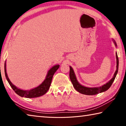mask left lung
Masks as SVG:
<instances>
[{
  "label": "left lung",
  "instance_id": "obj_1",
  "mask_svg": "<svg viewBox=\"0 0 126 126\" xmlns=\"http://www.w3.org/2000/svg\"><path fill=\"white\" fill-rule=\"evenodd\" d=\"M113 40V42L114 43L115 46L117 47V44L116 42H115L114 40ZM116 60H117V66H116L117 68H116V71L114 74V76L109 82L107 83H106L105 84L103 85V86L101 87H87L81 85L78 82L77 79V78L76 77L75 73H74V72L73 68L70 66L69 77H70V79H71V82L72 83V84H73L74 88H75L76 90L78 92H79L82 94H86V95H95V94H97L103 92H105L107 90H108V89L110 88V87L111 86L114 80L115 79V78H116L117 74L118 73L119 61H118V55H117V53H116Z\"/></svg>",
  "mask_w": 126,
  "mask_h": 126
}]
</instances>
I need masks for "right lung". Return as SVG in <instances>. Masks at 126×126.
<instances>
[{
  "mask_svg": "<svg viewBox=\"0 0 126 126\" xmlns=\"http://www.w3.org/2000/svg\"><path fill=\"white\" fill-rule=\"evenodd\" d=\"M59 67V65H55L52 67L48 71L47 74L46 79L44 80L40 84L39 86L34 88L33 89H32L31 90H22V89H19L17 88L16 86H15L14 84H13L12 83L10 82L9 78H8L7 71H6V63L5 62L4 64V71H5V77L7 78L8 83L11 86L12 89L17 94H18L19 96L22 97H25V98H35L38 97L42 95H44V94L47 93V92L48 91L49 88L50 86L51 82H52L53 76L55 73V72L57 71Z\"/></svg>",
  "mask_w": 126,
  "mask_h": 126,
  "instance_id": "obj_1",
  "label": "right lung"
}]
</instances>
